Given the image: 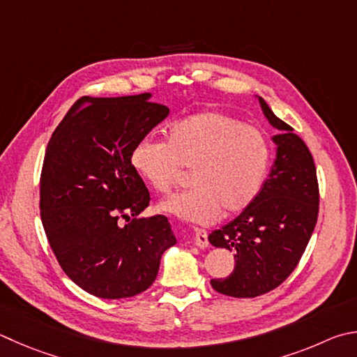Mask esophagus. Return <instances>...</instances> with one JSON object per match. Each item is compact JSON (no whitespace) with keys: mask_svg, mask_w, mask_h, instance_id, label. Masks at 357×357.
Returning a JSON list of instances; mask_svg holds the SVG:
<instances>
[{"mask_svg":"<svg viewBox=\"0 0 357 357\" xmlns=\"http://www.w3.org/2000/svg\"><path fill=\"white\" fill-rule=\"evenodd\" d=\"M193 234H195V237H193V241H195V245L199 246V248H206V246L209 245V241H207V232L204 229L197 228Z\"/></svg>","mask_w":357,"mask_h":357,"instance_id":"esophagus-1","label":"esophagus"}]
</instances>
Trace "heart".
I'll use <instances>...</instances> for the list:
<instances>
[{"mask_svg": "<svg viewBox=\"0 0 357 357\" xmlns=\"http://www.w3.org/2000/svg\"><path fill=\"white\" fill-rule=\"evenodd\" d=\"M271 150L261 129L223 112H201L168 128L167 144L140 140L131 153L134 170L154 190L178 183L181 168L192 170L190 190L160 203V209L185 222L212 223L252 204L267 176Z\"/></svg>", "mask_w": 357, "mask_h": 357, "instance_id": "b5f03b06", "label": "heart"}]
</instances>
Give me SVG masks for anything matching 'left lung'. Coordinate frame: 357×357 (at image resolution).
I'll list each match as a JSON object with an SVG mask.
<instances>
[{
	"label": "left lung",
	"instance_id": "left-lung-1",
	"mask_svg": "<svg viewBox=\"0 0 357 357\" xmlns=\"http://www.w3.org/2000/svg\"><path fill=\"white\" fill-rule=\"evenodd\" d=\"M259 102L273 135L276 159L252 204L228 225L212 231L209 242L234 252L236 265L226 278L211 280L218 294L255 298L276 289L296 268L319 217V181L314 158L291 126Z\"/></svg>",
	"mask_w": 357,
	"mask_h": 357
}]
</instances>
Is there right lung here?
<instances>
[{
  "instance_id": "obj_1",
  "label": "right lung",
  "mask_w": 357,
  "mask_h": 357,
  "mask_svg": "<svg viewBox=\"0 0 357 357\" xmlns=\"http://www.w3.org/2000/svg\"><path fill=\"white\" fill-rule=\"evenodd\" d=\"M150 98L82 96L45 151L40 217L51 250L76 286L106 300L150 287L164 251L176 243L167 217L139 218L150 192L131 153L170 114Z\"/></svg>"
}]
</instances>
